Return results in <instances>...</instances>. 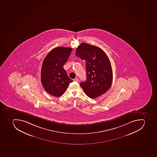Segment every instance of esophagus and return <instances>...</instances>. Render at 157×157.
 I'll return each mask as SVG.
<instances>
[{
	"label": "esophagus",
	"instance_id": "1",
	"mask_svg": "<svg viewBox=\"0 0 157 157\" xmlns=\"http://www.w3.org/2000/svg\"><path fill=\"white\" fill-rule=\"evenodd\" d=\"M74 81H75V82H78V78H75L74 79Z\"/></svg>",
	"mask_w": 157,
	"mask_h": 157
}]
</instances>
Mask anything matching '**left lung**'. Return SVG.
Segmentation results:
<instances>
[{
  "label": "left lung",
  "instance_id": "1",
  "mask_svg": "<svg viewBox=\"0 0 157 157\" xmlns=\"http://www.w3.org/2000/svg\"><path fill=\"white\" fill-rule=\"evenodd\" d=\"M75 55L86 62V80L79 83L86 95L94 99L108 91L113 74L106 53L100 48L82 43L77 48Z\"/></svg>",
  "mask_w": 157,
  "mask_h": 157
}]
</instances>
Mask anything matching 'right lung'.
<instances>
[{
    "instance_id": "1",
    "label": "right lung",
    "mask_w": 157,
    "mask_h": 157,
    "mask_svg": "<svg viewBox=\"0 0 157 157\" xmlns=\"http://www.w3.org/2000/svg\"><path fill=\"white\" fill-rule=\"evenodd\" d=\"M72 50L71 48H56L44 59L41 68V82L45 90L51 95L61 96L73 82L63 67Z\"/></svg>"
}]
</instances>
